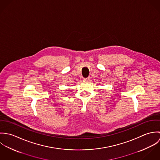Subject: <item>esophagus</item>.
Returning <instances> with one entry per match:
<instances>
[{
    "instance_id": "obj_1",
    "label": "esophagus",
    "mask_w": 160,
    "mask_h": 160,
    "mask_svg": "<svg viewBox=\"0 0 160 160\" xmlns=\"http://www.w3.org/2000/svg\"><path fill=\"white\" fill-rule=\"evenodd\" d=\"M90 79V78H84L83 80L84 81H89Z\"/></svg>"
}]
</instances>
